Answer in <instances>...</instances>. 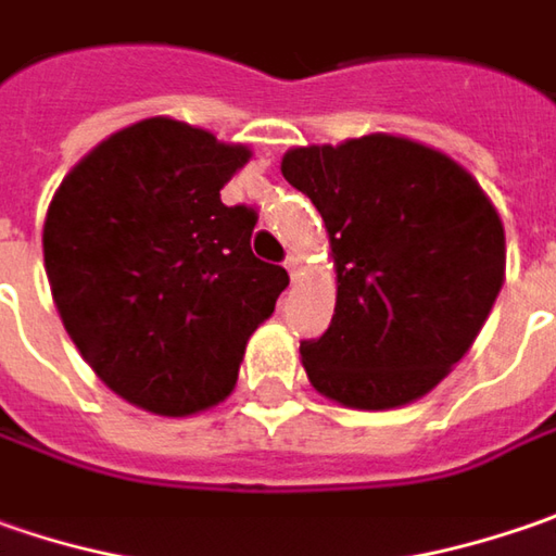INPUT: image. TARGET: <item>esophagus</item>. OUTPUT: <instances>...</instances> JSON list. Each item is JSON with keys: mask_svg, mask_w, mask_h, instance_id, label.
<instances>
[{"mask_svg": "<svg viewBox=\"0 0 556 556\" xmlns=\"http://www.w3.org/2000/svg\"><path fill=\"white\" fill-rule=\"evenodd\" d=\"M282 267L289 270V277H292V279L299 277V257H292V254H289V257L282 261Z\"/></svg>", "mask_w": 556, "mask_h": 556, "instance_id": "esophagus-1", "label": "esophagus"}]
</instances>
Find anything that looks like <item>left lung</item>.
<instances>
[{
    "mask_svg": "<svg viewBox=\"0 0 556 556\" xmlns=\"http://www.w3.org/2000/svg\"><path fill=\"white\" fill-rule=\"evenodd\" d=\"M282 177L320 211L339 274L332 320L302 342L311 386L361 410L426 395L501 292L492 202L451 157L401 136L292 149Z\"/></svg>",
    "mask_w": 556,
    "mask_h": 556,
    "instance_id": "8db88e82",
    "label": "left lung"
}]
</instances>
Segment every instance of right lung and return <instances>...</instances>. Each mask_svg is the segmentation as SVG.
<instances>
[{"instance_id":"right-lung-1","label":"right lung","mask_w":556,"mask_h":556,"mask_svg":"<svg viewBox=\"0 0 556 556\" xmlns=\"http://www.w3.org/2000/svg\"><path fill=\"white\" fill-rule=\"evenodd\" d=\"M245 161V146L149 117L96 146L49 205L42 257L64 329L136 407L186 417L227 399L289 286L254 257L257 211L220 202Z\"/></svg>"}]
</instances>
